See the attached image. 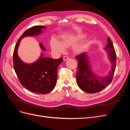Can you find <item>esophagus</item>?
Returning <instances> with one entry per match:
<instances>
[{
  "instance_id": "34e87169",
  "label": "esophagus",
  "mask_w": 130,
  "mask_h": 130,
  "mask_svg": "<svg viewBox=\"0 0 130 130\" xmlns=\"http://www.w3.org/2000/svg\"><path fill=\"white\" fill-rule=\"evenodd\" d=\"M63 61H66V60H68L69 59V57H68V56H64L63 57Z\"/></svg>"
}]
</instances>
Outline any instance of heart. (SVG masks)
Instances as JSON below:
<instances>
[{
	"label": "heart",
	"instance_id": "heart-1",
	"mask_svg": "<svg viewBox=\"0 0 130 130\" xmlns=\"http://www.w3.org/2000/svg\"><path fill=\"white\" fill-rule=\"evenodd\" d=\"M87 37L86 33L64 35L62 36L60 41H58L54 37L51 38L50 45L51 48L55 52H62L64 50V48L69 47L76 44L79 42L84 40ZM89 47V44L87 43H82L76 45L74 47L73 52L77 54L84 53L87 50Z\"/></svg>",
	"mask_w": 130,
	"mask_h": 130
}]
</instances>
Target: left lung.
<instances>
[{
  "label": "left lung",
  "instance_id": "8db88e82",
  "mask_svg": "<svg viewBox=\"0 0 130 130\" xmlns=\"http://www.w3.org/2000/svg\"><path fill=\"white\" fill-rule=\"evenodd\" d=\"M107 43L104 49L107 53L111 63V69L106 75L100 76L92 70L89 60V56L86 53L77 56L78 70L76 73V81L79 88L88 93L100 92L111 83L116 67V54L111 39L108 37Z\"/></svg>",
  "mask_w": 130,
  "mask_h": 130
}]
</instances>
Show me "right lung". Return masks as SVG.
I'll return each instance as SVG.
<instances>
[{
	"mask_svg": "<svg viewBox=\"0 0 130 130\" xmlns=\"http://www.w3.org/2000/svg\"><path fill=\"white\" fill-rule=\"evenodd\" d=\"M46 29L44 26H34L26 30L19 38L15 46L13 55V67L22 85L30 92L45 94L50 92L55 87L57 78V68L63 62V57L55 60L44 56L41 53L37 60L31 63L23 62L18 55V49L22 39L25 37L36 36ZM43 51L44 46L40 43Z\"/></svg>",
	"mask_w": 130,
	"mask_h": 130,
	"instance_id": "1",
	"label": "right lung"
}]
</instances>
